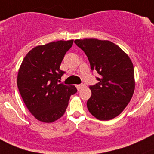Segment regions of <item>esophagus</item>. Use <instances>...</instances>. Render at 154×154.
<instances>
[{
    "label": "esophagus",
    "instance_id": "obj_1",
    "mask_svg": "<svg viewBox=\"0 0 154 154\" xmlns=\"http://www.w3.org/2000/svg\"><path fill=\"white\" fill-rule=\"evenodd\" d=\"M84 86H85L83 83H81V84H79V85H77V86H76V87H77V88L78 90H80L82 88H83Z\"/></svg>",
    "mask_w": 154,
    "mask_h": 154
}]
</instances>
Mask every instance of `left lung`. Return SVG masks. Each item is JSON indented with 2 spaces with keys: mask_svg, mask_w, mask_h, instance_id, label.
Listing matches in <instances>:
<instances>
[{
  "mask_svg": "<svg viewBox=\"0 0 154 154\" xmlns=\"http://www.w3.org/2000/svg\"><path fill=\"white\" fill-rule=\"evenodd\" d=\"M74 42L86 54L91 71L100 75L96 77L98 83L89 86L88 111L99 120L114 119L125 109L134 92V68L130 57L109 41L85 38Z\"/></svg>",
  "mask_w": 154,
  "mask_h": 154,
  "instance_id": "left-lung-1",
  "label": "left lung"
}]
</instances>
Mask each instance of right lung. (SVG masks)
Instances as JSON below:
<instances>
[{"label": "right lung", "mask_w": 154, "mask_h": 154, "mask_svg": "<svg viewBox=\"0 0 154 154\" xmlns=\"http://www.w3.org/2000/svg\"><path fill=\"white\" fill-rule=\"evenodd\" d=\"M74 40L53 42L29 51L21 65L17 84L31 114L38 121L51 123L64 115L74 86L60 83L65 71L60 69Z\"/></svg>", "instance_id": "obj_1"}]
</instances>
